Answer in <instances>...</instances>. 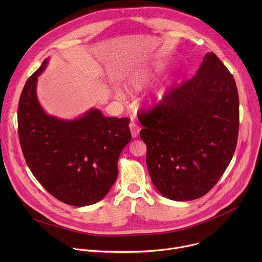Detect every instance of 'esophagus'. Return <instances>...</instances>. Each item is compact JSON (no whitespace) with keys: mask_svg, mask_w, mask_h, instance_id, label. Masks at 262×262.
I'll return each instance as SVG.
<instances>
[{"mask_svg":"<svg viewBox=\"0 0 262 262\" xmlns=\"http://www.w3.org/2000/svg\"><path fill=\"white\" fill-rule=\"evenodd\" d=\"M129 129L132 133V137L133 138H137L139 136V133L141 130V127L139 126V124H137L136 122H130L129 124Z\"/></svg>","mask_w":262,"mask_h":262,"instance_id":"1","label":"esophagus"}]
</instances>
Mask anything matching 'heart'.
Masks as SVG:
<instances>
[{
    "instance_id": "b5f03b06",
    "label": "heart",
    "mask_w": 262,
    "mask_h": 262,
    "mask_svg": "<svg viewBox=\"0 0 262 262\" xmlns=\"http://www.w3.org/2000/svg\"><path fill=\"white\" fill-rule=\"evenodd\" d=\"M159 68L157 66L152 68H147L142 70H137L133 72L126 80V87L132 91H140L146 86L150 84L158 76ZM119 95H122L121 91H118ZM165 94V89L160 90L157 93V99H161Z\"/></svg>"
}]
</instances>
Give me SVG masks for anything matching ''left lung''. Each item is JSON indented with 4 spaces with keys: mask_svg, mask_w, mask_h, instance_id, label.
Returning <instances> with one entry per match:
<instances>
[{
    "mask_svg": "<svg viewBox=\"0 0 262 262\" xmlns=\"http://www.w3.org/2000/svg\"><path fill=\"white\" fill-rule=\"evenodd\" d=\"M238 108L233 76L208 53L194 78L140 111L148 172L163 196L189 201L213 188L235 151Z\"/></svg>",
    "mask_w": 262,
    "mask_h": 262,
    "instance_id": "obj_1",
    "label": "left lung"
}]
</instances>
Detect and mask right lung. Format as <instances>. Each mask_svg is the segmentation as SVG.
Listing matches in <instances>:
<instances>
[{"label":"right lung","mask_w":262,"mask_h":262,"mask_svg":"<svg viewBox=\"0 0 262 262\" xmlns=\"http://www.w3.org/2000/svg\"><path fill=\"white\" fill-rule=\"evenodd\" d=\"M48 59L28 79L18 110V138L28 167L43 188L69 205L100 201L118 175V159L130 141L128 118L105 117L96 108L76 120L48 115L36 95Z\"/></svg>","instance_id":"obj_1"}]
</instances>
